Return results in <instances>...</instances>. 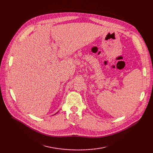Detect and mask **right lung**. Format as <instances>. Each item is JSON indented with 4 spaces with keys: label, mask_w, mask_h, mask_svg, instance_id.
Here are the masks:
<instances>
[{
    "label": "right lung",
    "mask_w": 153,
    "mask_h": 153,
    "mask_svg": "<svg viewBox=\"0 0 153 153\" xmlns=\"http://www.w3.org/2000/svg\"><path fill=\"white\" fill-rule=\"evenodd\" d=\"M57 113H58V112H57Z\"/></svg>",
    "instance_id": "right-lung-1"
}]
</instances>
